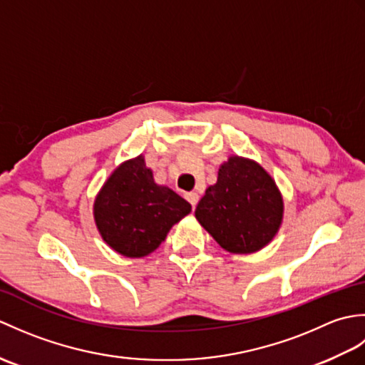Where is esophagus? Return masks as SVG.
<instances>
[{"instance_id": "34e87169", "label": "esophagus", "mask_w": 365, "mask_h": 365, "mask_svg": "<svg viewBox=\"0 0 365 365\" xmlns=\"http://www.w3.org/2000/svg\"><path fill=\"white\" fill-rule=\"evenodd\" d=\"M185 197H187V200L192 205V208H195L197 205V202H199V195H197V192H195V191L187 192V195H185Z\"/></svg>"}]
</instances>
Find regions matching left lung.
Instances as JSON below:
<instances>
[{
    "label": "left lung",
    "mask_w": 365,
    "mask_h": 365,
    "mask_svg": "<svg viewBox=\"0 0 365 365\" xmlns=\"http://www.w3.org/2000/svg\"><path fill=\"white\" fill-rule=\"evenodd\" d=\"M196 218L229 252L247 254L268 245L282 221V197L257 163L230 157L196 207Z\"/></svg>",
    "instance_id": "8db88e82"
}]
</instances>
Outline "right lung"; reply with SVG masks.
<instances>
[{
	"label": "right lung",
	"instance_id": "right-lung-1",
	"mask_svg": "<svg viewBox=\"0 0 365 365\" xmlns=\"http://www.w3.org/2000/svg\"><path fill=\"white\" fill-rule=\"evenodd\" d=\"M191 205L153 182L139 155L114 170L94 204L96 224L105 242L127 257H144L166 238Z\"/></svg>",
	"mask_w": 365,
	"mask_h": 365
}]
</instances>
